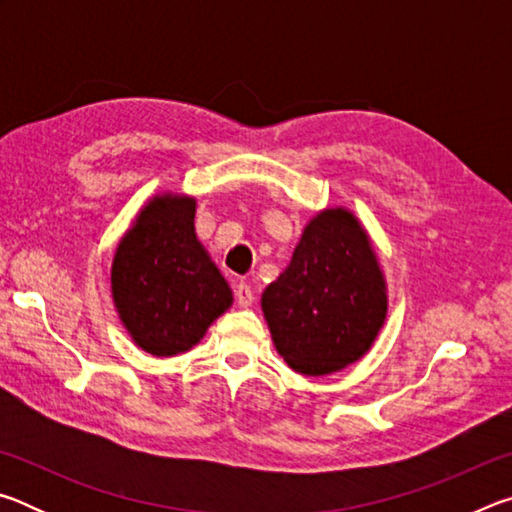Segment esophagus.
Segmentation results:
<instances>
[{"label": "esophagus", "instance_id": "1", "mask_svg": "<svg viewBox=\"0 0 512 512\" xmlns=\"http://www.w3.org/2000/svg\"><path fill=\"white\" fill-rule=\"evenodd\" d=\"M235 296H237L239 307H250V305H253V300H255V293H253V289H250L248 282H239L237 284Z\"/></svg>", "mask_w": 512, "mask_h": 512}]
</instances>
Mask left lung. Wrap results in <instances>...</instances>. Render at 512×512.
I'll return each mask as SVG.
<instances>
[{
    "label": "left lung",
    "mask_w": 512,
    "mask_h": 512,
    "mask_svg": "<svg viewBox=\"0 0 512 512\" xmlns=\"http://www.w3.org/2000/svg\"><path fill=\"white\" fill-rule=\"evenodd\" d=\"M262 309L277 352L302 375H327L366 354L384 325L386 287L350 212L327 210L307 225Z\"/></svg>",
    "instance_id": "obj_1"
}]
</instances>
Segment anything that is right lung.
Segmentation results:
<instances>
[{
    "instance_id": "add662e5",
    "label": "right lung",
    "mask_w": 512,
    "mask_h": 512,
    "mask_svg": "<svg viewBox=\"0 0 512 512\" xmlns=\"http://www.w3.org/2000/svg\"><path fill=\"white\" fill-rule=\"evenodd\" d=\"M194 198H155L112 264V296L135 343L155 357L192 348L232 293L194 232Z\"/></svg>"
}]
</instances>
